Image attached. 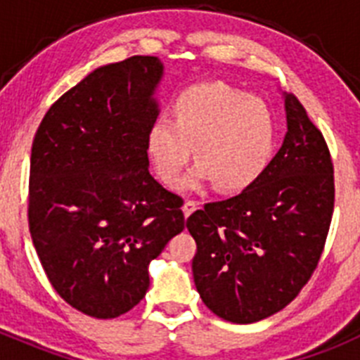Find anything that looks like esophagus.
<instances>
[{
    "label": "esophagus",
    "instance_id": "obj_1",
    "mask_svg": "<svg viewBox=\"0 0 360 360\" xmlns=\"http://www.w3.org/2000/svg\"><path fill=\"white\" fill-rule=\"evenodd\" d=\"M196 207H198V202H195V200H187V202L184 203V214L191 216L196 211Z\"/></svg>",
    "mask_w": 360,
    "mask_h": 360
}]
</instances>
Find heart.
I'll list each match as a JSON object with an SVG mask.
<instances>
[{"instance_id": "heart-1", "label": "heart", "mask_w": 360, "mask_h": 360, "mask_svg": "<svg viewBox=\"0 0 360 360\" xmlns=\"http://www.w3.org/2000/svg\"><path fill=\"white\" fill-rule=\"evenodd\" d=\"M276 119L265 101L224 82L186 88L174 98L173 120H155L148 153L165 186H174L193 157L198 162L184 186L212 180L219 191L254 184L269 165L276 144Z\"/></svg>"}]
</instances>
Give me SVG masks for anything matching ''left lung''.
I'll list each match as a JSON object with an SVG mask.
<instances>
[{
    "mask_svg": "<svg viewBox=\"0 0 360 360\" xmlns=\"http://www.w3.org/2000/svg\"><path fill=\"white\" fill-rule=\"evenodd\" d=\"M285 104L287 136L262 176L187 218L196 290L231 323H256L287 307L319 265L332 224L328 144L295 95Z\"/></svg>",
    "mask_w": 360,
    "mask_h": 360,
    "instance_id": "1",
    "label": "left lung"
}]
</instances>
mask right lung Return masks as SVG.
Here are the masks:
<instances>
[{"label": "right lung", "instance_id": "1", "mask_svg": "<svg viewBox=\"0 0 360 360\" xmlns=\"http://www.w3.org/2000/svg\"><path fill=\"white\" fill-rule=\"evenodd\" d=\"M153 56L101 66L50 106L30 155L28 229L53 290L95 319L141 303L148 265L184 231L182 196L149 174Z\"/></svg>", "mask_w": 360, "mask_h": 360}]
</instances>
